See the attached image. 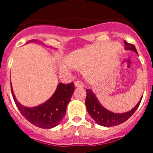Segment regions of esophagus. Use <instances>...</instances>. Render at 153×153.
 Segmentation results:
<instances>
[{
  "label": "esophagus",
  "instance_id": "1",
  "mask_svg": "<svg viewBox=\"0 0 153 153\" xmlns=\"http://www.w3.org/2000/svg\"><path fill=\"white\" fill-rule=\"evenodd\" d=\"M76 87H78V88H83V83L81 82V81H76L74 83Z\"/></svg>",
  "mask_w": 153,
  "mask_h": 153
}]
</instances>
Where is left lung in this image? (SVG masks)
<instances>
[{
	"label": "left lung",
	"instance_id": "1",
	"mask_svg": "<svg viewBox=\"0 0 153 153\" xmlns=\"http://www.w3.org/2000/svg\"><path fill=\"white\" fill-rule=\"evenodd\" d=\"M124 44H125V50L134 51L138 54L134 45L128 44L126 41H124ZM86 92V97L85 102H86V109L88 111V113L97 124L105 127L116 126L126 122L128 119L132 117V115L139 107L140 102H141L142 98H143V97H141L138 103L129 111L126 112V113H113L104 107L98 100V99L96 97L93 90L90 89H87Z\"/></svg>",
	"mask_w": 153,
	"mask_h": 153
}]
</instances>
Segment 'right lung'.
Returning <instances> with one entry per match:
<instances>
[{
  "instance_id": "obj_1",
  "label": "right lung",
  "mask_w": 153,
  "mask_h": 153,
  "mask_svg": "<svg viewBox=\"0 0 153 153\" xmlns=\"http://www.w3.org/2000/svg\"><path fill=\"white\" fill-rule=\"evenodd\" d=\"M29 42H36L41 44L40 42L35 40H31ZM10 87L13 100L21 114L30 123L44 129H52L60 124L66 114L67 106L75 90L74 83L69 84L60 83L49 100L39 106L28 107L23 106L18 102L13 93L11 82Z\"/></svg>"
}]
</instances>
